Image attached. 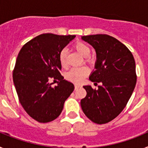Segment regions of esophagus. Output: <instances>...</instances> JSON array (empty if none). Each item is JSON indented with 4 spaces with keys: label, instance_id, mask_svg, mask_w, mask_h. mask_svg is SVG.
I'll list each match as a JSON object with an SVG mask.
<instances>
[{
    "label": "esophagus",
    "instance_id": "obj_1",
    "mask_svg": "<svg viewBox=\"0 0 148 148\" xmlns=\"http://www.w3.org/2000/svg\"><path fill=\"white\" fill-rule=\"evenodd\" d=\"M79 87H80V86L78 85V84H75V90H78V89L79 88Z\"/></svg>",
    "mask_w": 148,
    "mask_h": 148
}]
</instances>
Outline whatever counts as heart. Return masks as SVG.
Here are the masks:
<instances>
[{
  "mask_svg": "<svg viewBox=\"0 0 148 148\" xmlns=\"http://www.w3.org/2000/svg\"><path fill=\"white\" fill-rule=\"evenodd\" d=\"M74 48L83 57L85 58L86 62L90 63L92 61L90 57V54H91V49L87 44L82 42V41H78L74 44ZM66 50L64 49L61 51L59 54V62L63 67L66 66ZM88 74L89 70L85 66L80 68H73L66 73L65 78H66V80L70 81L73 83L81 84L84 81V78L87 76Z\"/></svg>",
  "mask_w": 148,
  "mask_h": 148,
  "instance_id": "1",
  "label": "heart"
}]
</instances>
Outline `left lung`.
I'll return each instance as SVG.
<instances>
[{
  "label": "left lung",
  "instance_id": "1",
  "mask_svg": "<svg viewBox=\"0 0 148 148\" xmlns=\"http://www.w3.org/2000/svg\"><path fill=\"white\" fill-rule=\"evenodd\" d=\"M96 53L95 70L90 76L98 90L84 86L87 95L81 100L84 113L94 123L101 125L114 119L127 104L136 84V63L125 44L105 34L82 36Z\"/></svg>",
  "mask_w": 148,
  "mask_h": 148
}]
</instances>
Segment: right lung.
<instances>
[{"instance_id":"right-lung-1","label":"right lung","mask_w":148,"mask_h":148,"mask_svg":"<svg viewBox=\"0 0 148 148\" xmlns=\"http://www.w3.org/2000/svg\"><path fill=\"white\" fill-rule=\"evenodd\" d=\"M75 37L41 34L26 43L18 53L13 82L22 107L38 122L58 118L64 101L74 90L73 84L60 73L59 54ZM50 79H58V86L52 87Z\"/></svg>"}]
</instances>
